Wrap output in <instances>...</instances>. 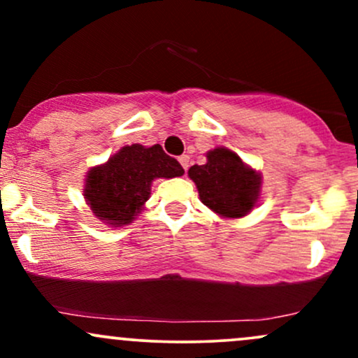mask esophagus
Returning a JSON list of instances; mask_svg holds the SVG:
<instances>
[{"instance_id": "esophagus-1", "label": "esophagus", "mask_w": 358, "mask_h": 358, "mask_svg": "<svg viewBox=\"0 0 358 358\" xmlns=\"http://www.w3.org/2000/svg\"><path fill=\"white\" fill-rule=\"evenodd\" d=\"M178 162H180V165L183 166V170H188V165H190V156L188 155H182L178 158Z\"/></svg>"}]
</instances>
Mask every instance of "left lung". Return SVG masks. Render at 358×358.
<instances>
[{
	"label": "left lung",
	"mask_w": 358,
	"mask_h": 358,
	"mask_svg": "<svg viewBox=\"0 0 358 358\" xmlns=\"http://www.w3.org/2000/svg\"><path fill=\"white\" fill-rule=\"evenodd\" d=\"M205 165H193V180L203 205L224 219H241L261 200L262 175L225 146L207 151Z\"/></svg>",
	"instance_id": "obj_1"
}]
</instances>
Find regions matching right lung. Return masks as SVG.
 Masks as SVG:
<instances>
[{"label": "right lung", "mask_w": 358, "mask_h": 358, "mask_svg": "<svg viewBox=\"0 0 358 358\" xmlns=\"http://www.w3.org/2000/svg\"><path fill=\"white\" fill-rule=\"evenodd\" d=\"M185 170L159 145H127L85 175L84 199L94 215L109 227L131 224L145 210L156 178H175Z\"/></svg>", "instance_id": "add662e5"}]
</instances>
